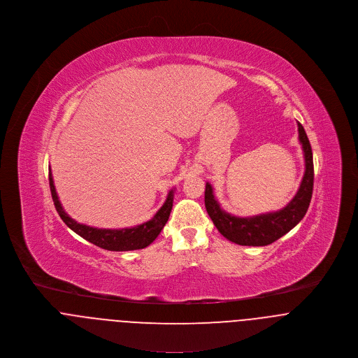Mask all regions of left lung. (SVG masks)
I'll return each mask as SVG.
<instances>
[{
  "mask_svg": "<svg viewBox=\"0 0 358 358\" xmlns=\"http://www.w3.org/2000/svg\"><path fill=\"white\" fill-rule=\"evenodd\" d=\"M299 141L301 143L304 153V176L294 198L284 209L253 215V217H236L224 212L215 201L213 187L206 182L205 189V206L208 215H210L215 228L228 241L242 246H266L287 234L296 227L300 220L307 213L314 185V164L311 145L303 126L297 122Z\"/></svg>",
  "mask_w": 358,
  "mask_h": 358,
  "instance_id": "left-lung-1",
  "label": "left lung"
}]
</instances>
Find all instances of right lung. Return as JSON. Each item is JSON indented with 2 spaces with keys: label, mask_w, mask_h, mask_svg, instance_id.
Returning a JSON list of instances; mask_svg holds the SVG:
<instances>
[{
  "label": "right lung",
  "mask_w": 358,
  "mask_h": 358,
  "mask_svg": "<svg viewBox=\"0 0 358 358\" xmlns=\"http://www.w3.org/2000/svg\"><path fill=\"white\" fill-rule=\"evenodd\" d=\"M50 188H51V195H52L55 209L64 220V222L85 241L112 252L137 250V249H143L149 246L166 225L173 208V198H174V189H171L166 198V202L156 212V215H153L149 221L143 222L140 225H136L131 228H122V229H102V228L80 224L74 221L72 217H69V215L64 210L54 185L51 170H50Z\"/></svg>",
  "instance_id": "obj_1"
}]
</instances>
